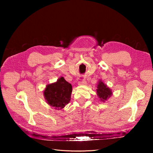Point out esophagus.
<instances>
[{"instance_id": "34e87169", "label": "esophagus", "mask_w": 153, "mask_h": 153, "mask_svg": "<svg viewBox=\"0 0 153 153\" xmlns=\"http://www.w3.org/2000/svg\"><path fill=\"white\" fill-rule=\"evenodd\" d=\"M87 82L85 79H79V82H78V85H86Z\"/></svg>"}]
</instances>
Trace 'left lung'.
<instances>
[{
    "label": "left lung",
    "instance_id": "left-lung-1",
    "mask_svg": "<svg viewBox=\"0 0 153 153\" xmlns=\"http://www.w3.org/2000/svg\"><path fill=\"white\" fill-rule=\"evenodd\" d=\"M97 92L99 98L103 101H105V100H107V99L109 98L112 93L111 89L107 87L102 81H100L99 84L97 85Z\"/></svg>",
    "mask_w": 153,
    "mask_h": 153
}]
</instances>
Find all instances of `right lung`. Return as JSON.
<instances>
[{
  "label": "right lung",
  "mask_w": 153,
  "mask_h": 153,
  "mask_svg": "<svg viewBox=\"0 0 153 153\" xmlns=\"http://www.w3.org/2000/svg\"><path fill=\"white\" fill-rule=\"evenodd\" d=\"M71 91L72 86L63 77H61L56 83L47 86L44 96L48 105L59 110L69 103Z\"/></svg>",
  "instance_id": "1"
}]
</instances>
